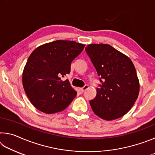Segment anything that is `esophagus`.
I'll use <instances>...</instances> for the list:
<instances>
[{
  "label": "esophagus",
  "instance_id": "34e87169",
  "mask_svg": "<svg viewBox=\"0 0 155 155\" xmlns=\"http://www.w3.org/2000/svg\"><path fill=\"white\" fill-rule=\"evenodd\" d=\"M88 88V85H85V86H84V87H81V88H79V90L81 91V92H83L85 90H87V89Z\"/></svg>",
  "mask_w": 155,
  "mask_h": 155
}]
</instances>
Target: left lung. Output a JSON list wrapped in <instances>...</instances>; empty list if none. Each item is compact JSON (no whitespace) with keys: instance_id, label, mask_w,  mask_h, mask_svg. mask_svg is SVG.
I'll return each instance as SVG.
<instances>
[{"instance_id":"left-lung-1","label":"left lung","mask_w":155,"mask_h":155,"mask_svg":"<svg viewBox=\"0 0 155 155\" xmlns=\"http://www.w3.org/2000/svg\"><path fill=\"white\" fill-rule=\"evenodd\" d=\"M85 51L101 82L96 97L90 101L94 113L108 121L122 117L132 108L140 92L132 61L109 44H89Z\"/></svg>"}]
</instances>
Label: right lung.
<instances>
[{"instance_id": "right-lung-1", "label": "right lung", "mask_w": 155, "mask_h": 155, "mask_svg": "<svg viewBox=\"0 0 155 155\" xmlns=\"http://www.w3.org/2000/svg\"><path fill=\"white\" fill-rule=\"evenodd\" d=\"M74 41L57 40L40 46L28 57L22 73L25 93L36 109L45 114L61 111L77 96L68 79L71 63L85 47Z\"/></svg>"}]
</instances>
